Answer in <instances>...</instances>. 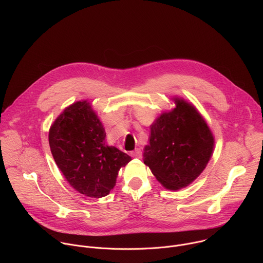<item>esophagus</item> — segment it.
Listing matches in <instances>:
<instances>
[{
  "label": "esophagus",
  "mask_w": 263,
  "mask_h": 263,
  "mask_svg": "<svg viewBox=\"0 0 263 263\" xmlns=\"http://www.w3.org/2000/svg\"><path fill=\"white\" fill-rule=\"evenodd\" d=\"M131 154V156L132 157H134V158H141V155H142V152H141V149L140 148H135L133 152H131L130 153Z\"/></svg>",
  "instance_id": "obj_1"
}]
</instances>
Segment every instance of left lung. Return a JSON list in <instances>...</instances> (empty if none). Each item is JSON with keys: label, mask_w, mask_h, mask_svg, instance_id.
Returning a JSON list of instances; mask_svg holds the SVG:
<instances>
[{"label": "left lung", "mask_w": 263, "mask_h": 263, "mask_svg": "<svg viewBox=\"0 0 263 263\" xmlns=\"http://www.w3.org/2000/svg\"><path fill=\"white\" fill-rule=\"evenodd\" d=\"M151 125L149 142L143 148V162L170 191L194 182L205 170L214 146V137L197 108L183 99Z\"/></svg>", "instance_id": "1"}]
</instances>
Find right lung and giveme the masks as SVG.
<instances>
[{
  "mask_svg": "<svg viewBox=\"0 0 263 263\" xmlns=\"http://www.w3.org/2000/svg\"><path fill=\"white\" fill-rule=\"evenodd\" d=\"M106 132L87 101L66 107L50 128L54 160L73 190L89 198L109 195L121 167L132 159L107 145Z\"/></svg>",
  "mask_w": 263,
  "mask_h": 263,
  "instance_id": "obj_1",
  "label": "right lung"
}]
</instances>
